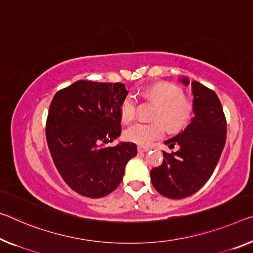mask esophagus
Instances as JSON below:
<instances>
[{
	"mask_svg": "<svg viewBox=\"0 0 253 253\" xmlns=\"http://www.w3.org/2000/svg\"><path fill=\"white\" fill-rule=\"evenodd\" d=\"M149 148L148 147H143V146H138V151L139 153H146V151H148Z\"/></svg>",
	"mask_w": 253,
	"mask_h": 253,
	"instance_id": "obj_1",
	"label": "esophagus"
}]
</instances>
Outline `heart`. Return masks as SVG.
<instances>
[{"instance_id":"b5f03b06","label":"heart","mask_w":253,"mask_h":253,"mask_svg":"<svg viewBox=\"0 0 253 253\" xmlns=\"http://www.w3.org/2000/svg\"><path fill=\"white\" fill-rule=\"evenodd\" d=\"M147 97L158 104L154 122H139L124 132L127 141L140 146H150L164 137L166 126L170 131H180L191 122L194 114V104L182 89L174 84H157L146 90ZM121 118L126 123L133 121L137 116V99L133 95L124 97L121 106Z\"/></svg>"}]
</instances>
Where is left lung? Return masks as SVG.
I'll list each match as a JSON object with an SVG mask.
<instances>
[{
    "label": "left lung",
    "mask_w": 253,
    "mask_h": 253,
    "mask_svg": "<svg viewBox=\"0 0 253 253\" xmlns=\"http://www.w3.org/2000/svg\"><path fill=\"white\" fill-rule=\"evenodd\" d=\"M184 84L189 81L181 79ZM194 118L175 137L165 141L170 149L162 165L150 170L154 188L162 196L182 199L203 188L213 173L226 141L227 123L216 92L192 81Z\"/></svg>",
    "instance_id": "left-lung-1"
}]
</instances>
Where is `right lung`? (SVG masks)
<instances>
[{
  "instance_id": "add662e5",
  "label": "right lung",
  "mask_w": 253,
  "mask_h": 253,
  "mask_svg": "<svg viewBox=\"0 0 253 253\" xmlns=\"http://www.w3.org/2000/svg\"><path fill=\"white\" fill-rule=\"evenodd\" d=\"M127 95L121 83L78 80L54 95L46 120V140L61 176L81 196L102 198L121 183L137 146H105L121 134L120 106Z\"/></svg>"
}]
</instances>
